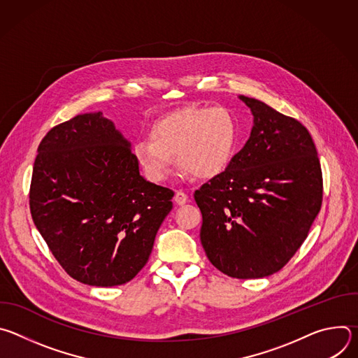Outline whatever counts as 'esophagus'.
Returning <instances> with one entry per match:
<instances>
[{"instance_id":"esophagus-1","label":"esophagus","mask_w":358,"mask_h":358,"mask_svg":"<svg viewBox=\"0 0 358 358\" xmlns=\"http://www.w3.org/2000/svg\"><path fill=\"white\" fill-rule=\"evenodd\" d=\"M174 201L177 206H184V203L188 202V195L182 191H176V195H174Z\"/></svg>"}]
</instances>
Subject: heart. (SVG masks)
<instances>
[{"mask_svg":"<svg viewBox=\"0 0 358 358\" xmlns=\"http://www.w3.org/2000/svg\"><path fill=\"white\" fill-rule=\"evenodd\" d=\"M238 143V123L225 108L184 106L151 124L150 137L133 144V155L152 181L169 177L174 159L196 178H213L229 166Z\"/></svg>","mask_w":358,"mask_h":358,"instance_id":"b5f03b06","label":"heart"}]
</instances>
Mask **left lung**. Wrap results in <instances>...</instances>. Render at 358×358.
I'll list each match as a JSON object with an SVG mask.
<instances>
[{"instance_id":"1","label":"left lung","mask_w":358,"mask_h":358,"mask_svg":"<svg viewBox=\"0 0 358 358\" xmlns=\"http://www.w3.org/2000/svg\"><path fill=\"white\" fill-rule=\"evenodd\" d=\"M239 99L253 115L250 137L194 198L210 262L231 278L258 279L280 271L308 238L323 180L308 129L258 99Z\"/></svg>"}]
</instances>
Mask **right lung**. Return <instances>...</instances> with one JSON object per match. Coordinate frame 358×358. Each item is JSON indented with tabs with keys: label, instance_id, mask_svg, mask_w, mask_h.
I'll use <instances>...</instances> for the list:
<instances>
[{
	"label": "right lung",
	"instance_id": "right-lung-1",
	"mask_svg": "<svg viewBox=\"0 0 358 358\" xmlns=\"http://www.w3.org/2000/svg\"><path fill=\"white\" fill-rule=\"evenodd\" d=\"M174 192L147 181L131 143L101 112L42 138L29 191L34 224L76 280L110 287L147 264Z\"/></svg>",
	"mask_w": 358,
	"mask_h": 358
}]
</instances>
